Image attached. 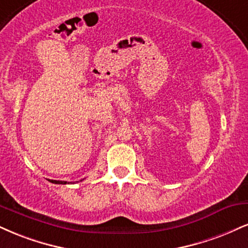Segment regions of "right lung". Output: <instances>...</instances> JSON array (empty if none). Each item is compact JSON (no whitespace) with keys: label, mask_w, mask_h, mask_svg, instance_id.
Instances as JSON below:
<instances>
[{"label":"right lung","mask_w":248,"mask_h":248,"mask_svg":"<svg viewBox=\"0 0 248 248\" xmlns=\"http://www.w3.org/2000/svg\"><path fill=\"white\" fill-rule=\"evenodd\" d=\"M50 183H53V184H59V185L69 184V183H67V181H61V180H50Z\"/></svg>","instance_id":"obj_1"}]
</instances>
